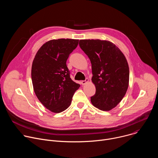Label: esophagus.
<instances>
[{"mask_svg":"<svg viewBox=\"0 0 158 158\" xmlns=\"http://www.w3.org/2000/svg\"><path fill=\"white\" fill-rule=\"evenodd\" d=\"M88 82H89V79H88L87 78H86L84 81H81V84L84 85H85V84H87Z\"/></svg>","mask_w":158,"mask_h":158,"instance_id":"esophagus-1","label":"esophagus"}]
</instances>
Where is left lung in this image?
I'll return each instance as SVG.
<instances>
[{
    "instance_id": "1",
    "label": "left lung",
    "mask_w": 158,
    "mask_h": 158,
    "mask_svg": "<svg viewBox=\"0 0 158 158\" xmlns=\"http://www.w3.org/2000/svg\"><path fill=\"white\" fill-rule=\"evenodd\" d=\"M79 46L92 64V82L96 94L91 98L94 106L108 111L125 96L129 85V69L121 50L112 42L99 39L80 40Z\"/></svg>"
}]
</instances>
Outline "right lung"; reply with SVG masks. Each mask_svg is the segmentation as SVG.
<instances>
[{
	"label": "right lung",
	"mask_w": 158,
	"mask_h": 158,
	"mask_svg": "<svg viewBox=\"0 0 158 158\" xmlns=\"http://www.w3.org/2000/svg\"><path fill=\"white\" fill-rule=\"evenodd\" d=\"M78 39H53L44 44L36 53L31 77L34 93L48 109L59 113L68 108L80 85L70 77L66 65Z\"/></svg>",
	"instance_id": "right-lung-1"
}]
</instances>
